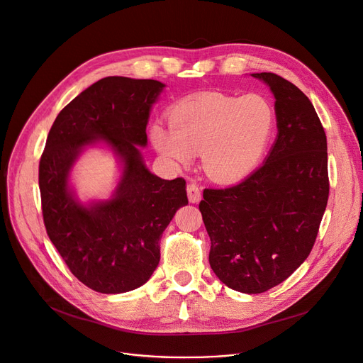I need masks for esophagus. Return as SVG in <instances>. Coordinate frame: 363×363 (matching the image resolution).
<instances>
[{
	"label": "esophagus",
	"instance_id": "obj_1",
	"mask_svg": "<svg viewBox=\"0 0 363 363\" xmlns=\"http://www.w3.org/2000/svg\"><path fill=\"white\" fill-rule=\"evenodd\" d=\"M186 194H188V200L189 203H199L201 200V191L200 186L196 182H189L186 185Z\"/></svg>",
	"mask_w": 363,
	"mask_h": 363
}]
</instances>
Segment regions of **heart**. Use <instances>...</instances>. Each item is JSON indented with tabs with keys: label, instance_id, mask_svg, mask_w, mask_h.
<instances>
[{
	"label": "heart",
	"instance_id": "obj_1",
	"mask_svg": "<svg viewBox=\"0 0 363 363\" xmlns=\"http://www.w3.org/2000/svg\"><path fill=\"white\" fill-rule=\"evenodd\" d=\"M170 126L155 122L150 137L162 156L188 164L201 152L203 169L220 184L238 182L257 169L277 128L272 103L262 95L199 94L169 110Z\"/></svg>",
	"mask_w": 363,
	"mask_h": 363
}]
</instances>
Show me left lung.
Wrapping results in <instances>:
<instances>
[{"instance_id": "1", "label": "left lung", "mask_w": 363, "mask_h": 363, "mask_svg": "<svg viewBox=\"0 0 363 363\" xmlns=\"http://www.w3.org/2000/svg\"><path fill=\"white\" fill-rule=\"evenodd\" d=\"M252 76L269 85L275 97V144L264 163L240 184L206 188L199 207L216 277L235 291L259 294L308 259L330 181L327 135L311 100L275 73Z\"/></svg>"}]
</instances>
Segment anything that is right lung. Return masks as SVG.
<instances>
[{
	"label": "right lung",
	"mask_w": 363,
	"mask_h": 363,
	"mask_svg": "<svg viewBox=\"0 0 363 363\" xmlns=\"http://www.w3.org/2000/svg\"><path fill=\"white\" fill-rule=\"evenodd\" d=\"M164 84L108 76L73 99L55 118L40 160V191L47 234L70 272L103 294L135 290L156 271L160 238L188 204L185 179H162L147 169L151 106ZM106 142L124 163L111 199L88 206L68 186L72 163L88 145Z\"/></svg>",
	"instance_id": "obj_1"
}]
</instances>
